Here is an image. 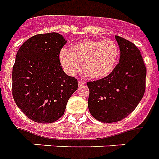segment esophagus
<instances>
[{"label": "esophagus", "instance_id": "1", "mask_svg": "<svg viewBox=\"0 0 159 159\" xmlns=\"http://www.w3.org/2000/svg\"><path fill=\"white\" fill-rule=\"evenodd\" d=\"M78 84H79V86H82V85H85V82L82 81V80H79V81H78Z\"/></svg>", "mask_w": 159, "mask_h": 159}]
</instances>
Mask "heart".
<instances>
[{
  "label": "heart",
  "mask_w": 159,
  "mask_h": 159,
  "mask_svg": "<svg viewBox=\"0 0 159 159\" xmlns=\"http://www.w3.org/2000/svg\"><path fill=\"white\" fill-rule=\"evenodd\" d=\"M119 56V46L113 40H85L75 44L71 51L62 49L60 61L70 75L80 73L83 63V70L87 77L100 80L113 71Z\"/></svg>",
  "instance_id": "b5f03b06"
}]
</instances>
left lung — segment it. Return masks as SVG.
<instances>
[{"label":"left lung","mask_w":159,"mask_h":159,"mask_svg":"<svg viewBox=\"0 0 159 159\" xmlns=\"http://www.w3.org/2000/svg\"><path fill=\"white\" fill-rule=\"evenodd\" d=\"M121 51L119 63L108 76L87 82L88 108L98 121L116 122L135 110L146 90V67L133 43L116 36Z\"/></svg>","instance_id":"obj_1"}]
</instances>
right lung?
Listing matches in <instances>:
<instances>
[{
  "mask_svg": "<svg viewBox=\"0 0 159 159\" xmlns=\"http://www.w3.org/2000/svg\"><path fill=\"white\" fill-rule=\"evenodd\" d=\"M67 41L59 33L35 35L21 45L13 67V97L28 118L51 123L63 116L78 80L64 73L60 52Z\"/></svg>",
  "mask_w": 159,
  "mask_h": 159,
  "instance_id": "right-lung-1",
  "label": "right lung"
}]
</instances>
